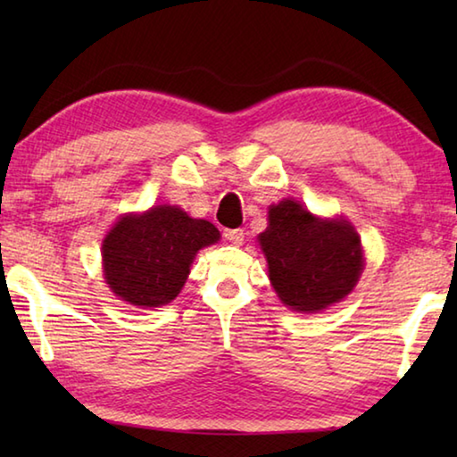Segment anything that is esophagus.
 I'll list each match as a JSON object with an SVG mask.
<instances>
[{
    "instance_id": "34e87169",
    "label": "esophagus",
    "mask_w": 457,
    "mask_h": 457,
    "mask_svg": "<svg viewBox=\"0 0 457 457\" xmlns=\"http://www.w3.org/2000/svg\"><path fill=\"white\" fill-rule=\"evenodd\" d=\"M226 239H229L234 245H242L244 244V229H226L223 231Z\"/></svg>"
}]
</instances>
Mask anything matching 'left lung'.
I'll return each mask as SVG.
<instances>
[{
    "label": "left lung",
    "mask_w": 457,
    "mask_h": 457,
    "mask_svg": "<svg viewBox=\"0 0 457 457\" xmlns=\"http://www.w3.org/2000/svg\"><path fill=\"white\" fill-rule=\"evenodd\" d=\"M258 242L278 298L296 312H320L340 303L365 268L361 237L349 221L316 218L294 199L270 205Z\"/></svg>",
    "instance_id": "obj_1"
}]
</instances>
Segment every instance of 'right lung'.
Here are the masks:
<instances>
[{
    "mask_svg": "<svg viewBox=\"0 0 457 457\" xmlns=\"http://www.w3.org/2000/svg\"><path fill=\"white\" fill-rule=\"evenodd\" d=\"M220 229L177 205L127 213L103 242L104 282L137 308L165 306L181 292L195 253L218 244Z\"/></svg>",
    "mask_w": 457,
    "mask_h": 457,
    "instance_id": "right-lung-1",
    "label": "right lung"
}]
</instances>
